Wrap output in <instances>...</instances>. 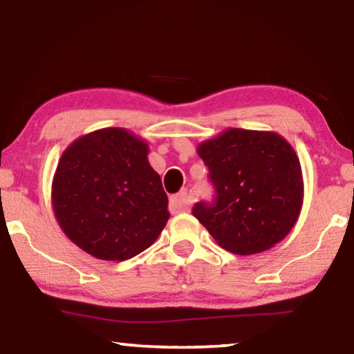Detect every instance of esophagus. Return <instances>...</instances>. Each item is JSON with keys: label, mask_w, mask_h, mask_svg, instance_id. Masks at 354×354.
Instances as JSON below:
<instances>
[{"label": "esophagus", "mask_w": 354, "mask_h": 354, "mask_svg": "<svg viewBox=\"0 0 354 354\" xmlns=\"http://www.w3.org/2000/svg\"><path fill=\"white\" fill-rule=\"evenodd\" d=\"M190 195H188L187 190L178 192L177 195L171 196V211L172 212H182L187 211L188 206H190Z\"/></svg>", "instance_id": "obj_1"}]
</instances>
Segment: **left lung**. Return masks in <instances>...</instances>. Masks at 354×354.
Segmentation results:
<instances>
[{
  "label": "left lung",
  "instance_id": "8db88e82",
  "mask_svg": "<svg viewBox=\"0 0 354 354\" xmlns=\"http://www.w3.org/2000/svg\"><path fill=\"white\" fill-rule=\"evenodd\" d=\"M196 153L209 169L216 201L198 203L193 216L217 245L235 254L263 253L292 232L304 183L298 154L282 135L225 129Z\"/></svg>",
  "mask_w": 354,
  "mask_h": 354
}]
</instances>
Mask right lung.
<instances>
[{"mask_svg":"<svg viewBox=\"0 0 354 354\" xmlns=\"http://www.w3.org/2000/svg\"><path fill=\"white\" fill-rule=\"evenodd\" d=\"M147 140L106 127L74 140L51 183L53 212L67 239L103 261H125L149 248L171 212Z\"/></svg>","mask_w":354,"mask_h":354,"instance_id":"right-lung-1","label":"right lung"}]
</instances>
